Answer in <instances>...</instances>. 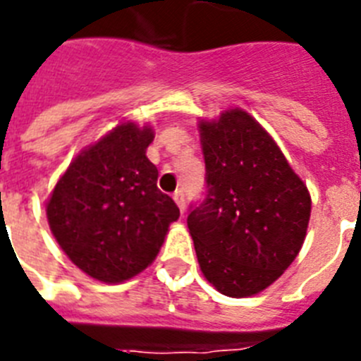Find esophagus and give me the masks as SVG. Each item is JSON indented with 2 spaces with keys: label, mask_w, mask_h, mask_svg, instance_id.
Returning <instances> with one entry per match:
<instances>
[{
  "label": "esophagus",
  "mask_w": 361,
  "mask_h": 361,
  "mask_svg": "<svg viewBox=\"0 0 361 361\" xmlns=\"http://www.w3.org/2000/svg\"><path fill=\"white\" fill-rule=\"evenodd\" d=\"M173 200L177 202L178 209H180V213H184V209H186V200H184V193L180 190H177L173 193Z\"/></svg>",
  "instance_id": "34e87169"
}]
</instances>
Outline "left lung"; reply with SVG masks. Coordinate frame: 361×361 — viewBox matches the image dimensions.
<instances>
[{
	"mask_svg": "<svg viewBox=\"0 0 361 361\" xmlns=\"http://www.w3.org/2000/svg\"><path fill=\"white\" fill-rule=\"evenodd\" d=\"M199 130L206 195L188 215L199 266L222 295H257L298 255L311 195L250 114L233 108Z\"/></svg>",
	"mask_w": 361,
	"mask_h": 361,
	"instance_id": "8db88e82",
	"label": "left lung"
}]
</instances>
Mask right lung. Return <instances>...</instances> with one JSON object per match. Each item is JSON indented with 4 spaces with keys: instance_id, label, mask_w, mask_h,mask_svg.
Instances as JSON below:
<instances>
[{
    "instance_id": "1",
    "label": "right lung",
    "mask_w": 361,
    "mask_h": 361,
    "mask_svg": "<svg viewBox=\"0 0 361 361\" xmlns=\"http://www.w3.org/2000/svg\"><path fill=\"white\" fill-rule=\"evenodd\" d=\"M149 126L123 123L82 149L57 180L47 216L57 244L86 275L119 283L155 260L178 208L146 157Z\"/></svg>"
}]
</instances>
